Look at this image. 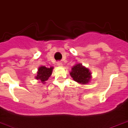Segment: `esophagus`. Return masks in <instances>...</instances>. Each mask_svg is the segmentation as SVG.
Masks as SVG:
<instances>
[{
  "instance_id": "esophagus-1",
  "label": "esophagus",
  "mask_w": 128,
  "mask_h": 128,
  "mask_svg": "<svg viewBox=\"0 0 128 128\" xmlns=\"http://www.w3.org/2000/svg\"><path fill=\"white\" fill-rule=\"evenodd\" d=\"M57 66H62V62H60V61H59V62H57Z\"/></svg>"
}]
</instances>
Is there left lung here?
Listing matches in <instances>:
<instances>
[{
    "instance_id": "left-lung-1",
    "label": "left lung",
    "mask_w": 128,
    "mask_h": 128,
    "mask_svg": "<svg viewBox=\"0 0 128 128\" xmlns=\"http://www.w3.org/2000/svg\"><path fill=\"white\" fill-rule=\"evenodd\" d=\"M70 74L75 81L82 84H88L92 77L89 70L81 64H77L73 66Z\"/></svg>"
}]
</instances>
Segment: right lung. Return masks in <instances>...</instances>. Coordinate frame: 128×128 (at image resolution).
<instances>
[{"label": "right lung", "instance_id": "add662e5", "mask_svg": "<svg viewBox=\"0 0 128 128\" xmlns=\"http://www.w3.org/2000/svg\"><path fill=\"white\" fill-rule=\"evenodd\" d=\"M52 70H53V67L46 68V66H40L38 70L36 79L37 80H39L42 83H45L46 80H48L50 76H51Z\"/></svg>", "mask_w": 128, "mask_h": 128}]
</instances>
